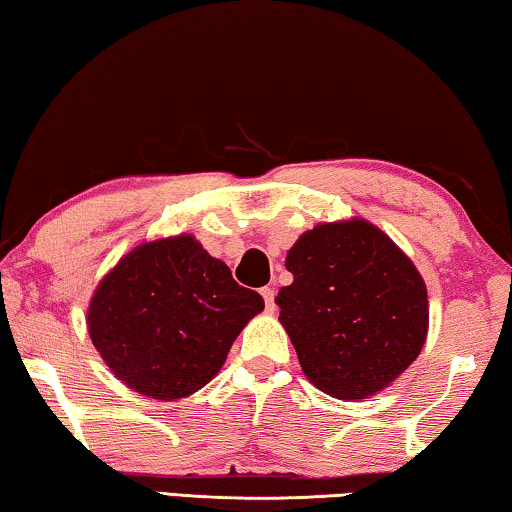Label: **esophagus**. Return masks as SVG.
<instances>
[{
  "mask_svg": "<svg viewBox=\"0 0 512 512\" xmlns=\"http://www.w3.org/2000/svg\"><path fill=\"white\" fill-rule=\"evenodd\" d=\"M262 296H264V305L268 314H273L275 311V291L271 287H264L262 289Z\"/></svg>",
  "mask_w": 512,
  "mask_h": 512,
  "instance_id": "34e87169",
  "label": "esophagus"
}]
</instances>
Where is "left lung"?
<instances>
[{
    "mask_svg": "<svg viewBox=\"0 0 512 512\" xmlns=\"http://www.w3.org/2000/svg\"><path fill=\"white\" fill-rule=\"evenodd\" d=\"M280 323L311 384L363 400L418 359L427 339V287L409 257L375 225H316L287 255Z\"/></svg>",
    "mask_w": 512,
    "mask_h": 512,
    "instance_id": "obj_1",
    "label": "left lung"
}]
</instances>
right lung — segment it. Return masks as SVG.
<instances>
[{
  "label": "right lung",
  "instance_id": "right-lung-1",
  "mask_svg": "<svg viewBox=\"0 0 512 512\" xmlns=\"http://www.w3.org/2000/svg\"><path fill=\"white\" fill-rule=\"evenodd\" d=\"M264 298L194 237L151 241L103 277L88 311L94 348L128 388L178 400L210 381Z\"/></svg>",
  "mask_w": 512,
  "mask_h": 512
}]
</instances>
